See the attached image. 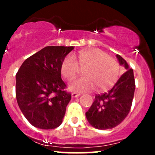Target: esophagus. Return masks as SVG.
Wrapping results in <instances>:
<instances>
[{"label":"esophagus","instance_id":"1","mask_svg":"<svg viewBox=\"0 0 155 155\" xmlns=\"http://www.w3.org/2000/svg\"><path fill=\"white\" fill-rule=\"evenodd\" d=\"M81 95L80 93H77V92H73L72 93V97H77Z\"/></svg>","mask_w":155,"mask_h":155}]
</instances>
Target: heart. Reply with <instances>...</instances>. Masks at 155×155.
Segmentation results:
<instances>
[{
	"instance_id": "1",
	"label": "heart",
	"mask_w": 155,
	"mask_h": 155,
	"mask_svg": "<svg viewBox=\"0 0 155 155\" xmlns=\"http://www.w3.org/2000/svg\"><path fill=\"white\" fill-rule=\"evenodd\" d=\"M76 61L71 55H67L61 64V73L67 80L74 79L84 69L85 76L71 82L70 88L79 92L97 89L100 91L108 90L117 82L120 74V65L113 58L99 48L82 50L76 56Z\"/></svg>"
}]
</instances>
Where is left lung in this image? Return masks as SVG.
Listing matches in <instances>:
<instances>
[{"instance_id":"obj_1","label":"left lung","mask_w":155,"mask_h":155,"mask_svg":"<svg viewBox=\"0 0 155 155\" xmlns=\"http://www.w3.org/2000/svg\"><path fill=\"white\" fill-rule=\"evenodd\" d=\"M120 64L124 65L122 74L108 92L95 95L91 107L85 113L91 126L97 129H112L121 124L130 112L135 91L134 70L122 57L117 54Z\"/></svg>"}]
</instances>
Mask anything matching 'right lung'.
Instances as JSON below:
<instances>
[{
    "label": "right lung",
    "mask_w": 155,
    "mask_h": 155,
    "mask_svg": "<svg viewBox=\"0 0 155 155\" xmlns=\"http://www.w3.org/2000/svg\"><path fill=\"white\" fill-rule=\"evenodd\" d=\"M73 46H46L28 58L16 73L15 96L26 119L40 129L61 125L71 100L61 64Z\"/></svg>",
    "instance_id": "right-lung-1"
}]
</instances>
